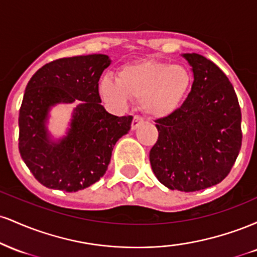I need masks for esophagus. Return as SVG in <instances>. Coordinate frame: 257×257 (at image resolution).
Returning <instances> with one entry per match:
<instances>
[{
  "instance_id": "obj_1",
  "label": "esophagus",
  "mask_w": 257,
  "mask_h": 257,
  "mask_svg": "<svg viewBox=\"0 0 257 257\" xmlns=\"http://www.w3.org/2000/svg\"><path fill=\"white\" fill-rule=\"evenodd\" d=\"M141 123H144V119L141 118L140 116H134V118H133V122H132V129H133V131H135V129H137L138 126L141 124Z\"/></svg>"
}]
</instances>
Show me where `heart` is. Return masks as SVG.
Returning a JSON list of instances; mask_svg holds the SVG:
<instances>
[{
	"mask_svg": "<svg viewBox=\"0 0 257 257\" xmlns=\"http://www.w3.org/2000/svg\"><path fill=\"white\" fill-rule=\"evenodd\" d=\"M192 84V75L182 65L144 60L126 65L118 78L105 76L100 91L106 101L124 107L131 99L140 100L147 116L164 118L180 107Z\"/></svg>",
	"mask_w": 257,
	"mask_h": 257,
	"instance_id": "b5f03b06",
	"label": "heart"
}]
</instances>
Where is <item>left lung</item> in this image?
<instances>
[{
	"instance_id": "left-lung-1",
	"label": "left lung",
	"mask_w": 257,
	"mask_h": 257,
	"mask_svg": "<svg viewBox=\"0 0 257 257\" xmlns=\"http://www.w3.org/2000/svg\"><path fill=\"white\" fill-rule=\"evenodd\" d=\"M184 58L193 83L182 105L156 120L158 139L150 151L156 178L170 190H204L228 175L241 147L237 94L217 65L197 53Z\"/></svg>"
}]
</instances>
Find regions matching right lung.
<instances>
[{"label": "right lung", "instance_id": "add662e5", "mask_svg": "<svg viewBox=\"0 0 257 257\" xmlns=\"http://www.w3.org/2000/svg\"><path fill=\"white\" fill-rule=\"evenodd\" d=\"M110 59L79 55L51 61L29 81L19 110V152L43 186L76 192L95 184L107 170L112 150L132 125V116L117 117L100 105L99 79ZM81 102L72 128L60 143L51 144L44 126L57 102Z\"/></svg>", "mask_w": 257, "mask_h": 257}]
</instances>
